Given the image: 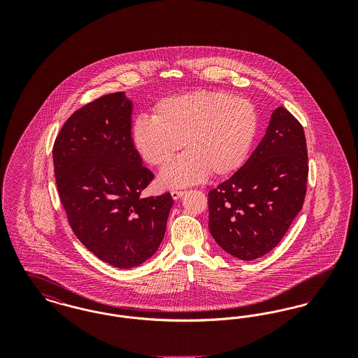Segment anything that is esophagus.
Segmentation results:
<instances>
[{
    "label": "esophagus",
    "instance_id": "esophagus-1",
    "mask_svg": "<svg viewBox=\"0 0 358 358\" xmlns=\"http://www.w3.org/2000/svg\"><path fill=\"white\" fill-rule=\"evenodd\" d=\"M184 193H185V190H171V197L174 200H178Z\"/></svg>",
    "mask_w": 358,
    "mask_h": 358
}]
</instances>
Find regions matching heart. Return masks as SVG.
Here are the masks:
<instances>
[{"label": "heart", "instance_id": "1", "mask_svg": "<svg viewBox=\"0 0 358 358\" xmlns=\"http://www.w3.org/2000/svg\"><path fill=\"white\" fill-rule=\"evenodd\" d=\"M153 117L141 115L131 127L136 152L152 166L164 168L165 187H181L238 171L257 130L255 106L224 91H193L155 103Z\"/></svg>", "mask_w": 358, "mask_h": 358}]
</instances>
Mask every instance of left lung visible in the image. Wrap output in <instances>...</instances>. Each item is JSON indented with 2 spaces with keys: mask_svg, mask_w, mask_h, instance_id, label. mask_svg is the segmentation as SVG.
Listing matches in <instances>:
<instances>
[{
  "mask_svg": "<svg viewBox=\"0 0 358 358\" xmlns=\"http://www.w3.org/2000/svg\"><path fill=\"white\" fill-rule=\"evenodd\" d=\"M307 176L303 127L278 107L247 162L208 193L212 236L240 260L268 254L303 206Z\"/></svg>",
  "mask_w": 358,
  "mask_h": 358,
  "instance_id": "left-lung-1",
  "label": "left lung"
}]
</instances>
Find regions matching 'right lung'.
I'll list each match as a JSON object with an SVG mask.
<instances>
[{
	"label": "right lung",
	"instance_id": "obj_1",
	"mask_svg": "<svg viewBox=\"0 0 358 358\" xmlns=\"http://www.w3.org/2000/svg\"><path fill=\"white\" fill-rule=\"evenodd\" d=\"M131 111L124 92L87 103L63 124L52 152L73 234L117 268H133L155 254L173 205L171 193L141 196L154 174L134 148Z\"/></svg>",
	"mask_w": 358,
	"mask_h": 358
}]
</instances>
